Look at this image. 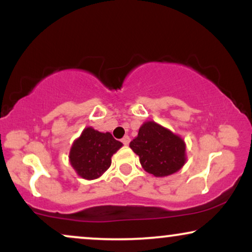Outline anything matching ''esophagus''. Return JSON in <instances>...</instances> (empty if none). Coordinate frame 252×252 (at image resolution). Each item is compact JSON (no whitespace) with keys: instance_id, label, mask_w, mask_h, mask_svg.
<instances>
[{"instance_id":"obj_1","label":"esophagus","mask_w":252,"mask_h":252,"mask_svg":"<svg viewBox=\"0 0 252 252\" xmlns=\"http://www.w3.org/2000/svg\"><path fill=\"white\" fill-rule=\"evenodd\" d=\"M129 142H130V137H129V136L128 135L124 136V137L122 138V143L124 144V146H128Z\"/></svg>"}]
</instances>
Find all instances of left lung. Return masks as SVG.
I'll return each mask as SVG.
<instances>
[{
  "instance_id": "8db88e82",
  "label": "left lung",
  "mask_w": 252,
  "mask_h": 252,
  "mask_svg": "<svg viewBox=\"0 0 252 252\" xmlns=\"http://www.w3.org/2000/svg\"><path fill=\"white\" fill-rule=\"evenodd\" d=\"M130 148L138 155L143 169L158 178L178 172L186 162L185 141L154 121L141 126Z\"/></svg>"
}]
</instances>
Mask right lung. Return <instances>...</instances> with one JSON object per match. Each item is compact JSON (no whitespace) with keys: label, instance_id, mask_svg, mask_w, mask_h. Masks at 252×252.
<instances>
[{"label":"right lung","instance_id":"right-lung-1","mask_svg":"<svg viewBox=\"0 0 252 252\" xmlns=\"http://www.w3.org/2000/svg\"><path fill=\"white\" fill-rule=\"evenodd\" d=\"M122 146L110 132H100L88 126L72 144L68 156L71 166L83 179L94 180L108 170L111 156Z\"/></svg>","mask_w":252,"mask_h":252}]
</instances>
